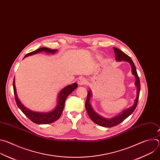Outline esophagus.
Masks as SVG:
<instances>
[{"mask_svg":"<svg viewBox=\"0 0 160 160\" xmlns=\"http://www.w3.org/2000/svg\"><path fill=\"white\" fill-rule=\"evenodd\" d=\"M87 83V80L83 78V77H80L78 79V84L79 85H84L85 83Z\"/></svg>","mask_w":160,"mask_h":160,"instance_id":"obj_1","label":"esophagus"}]
</instances>
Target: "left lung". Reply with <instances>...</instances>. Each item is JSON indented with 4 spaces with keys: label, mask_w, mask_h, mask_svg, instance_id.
<instances>
[{
    "label": "left lung",
    "mask_w": 160,
    "mask_h": 160,
    "mask_svg": "<svg viewBox=\"0 0 160 160\" xmlns=\"http://www.w3.org/2000/svg\"><path fill=\"white\" fill-rule=\"evenodd\" d=\"M114 51H115V59L117 61H127L130 63L131 67H132V75L135 77V85L137 87V97L135 99L134 104L131 107L124 109L122 112H120L119 115L112 117L111 118H106L101 115H98V114L93 109L92 106H91L90 103V101L91 98L92 96V93L91 90H89L88 91L87 94V98L85 102V108L87 111L88 115L90 119L92 120L95 123L104 127H112L114 126H116L118 124H120L121 122H122L123 120H125L127 118H128L131 114L133 112L135 109L136 108L137 105H138L139 97V93L141 90V85H140V80L139 78L138 77V73H137L135 66L131 59V58L127 55L125 53H124L121 50L113 48Z\"/></svg>",
    "instance_id": "left-lung-1"
}]
</instances>
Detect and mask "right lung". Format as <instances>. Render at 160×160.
Listing matches in <instances>:
<instances>
[{
	"label": "right lung",
	"instance_id": "obj_1",
	"mask_svg": "<svg viewBox=\"0 0 160 160\" xmlns=\"http://www.w3.org/2000/svg\"><path fill=\"white\" fill-rule=\"evenodd\" d=\"M41 52H45L48 54H55L58 52V49H51L47 48H41L36 51L31 52L27 54L24 58L32 56ZM78 87L77 83H73V84L68 85L62 89L61 90L58 96V101L57 104L54 109L52 110L48 111V112H37L32 111L25 106L22 104L19 99H18L17 92H16V88L15 86V78H14L13 81V88H14V93L15 100L18 108L21 110V111L23 112L25 115L33 123L37 124H49L52 122H56L61 116V113L63 111L64 107V103L66 98L69 96L74 90H75Z\"/></svg>",
	"mask_w": 160,
	"mask_h": 160
}]
</instances>
